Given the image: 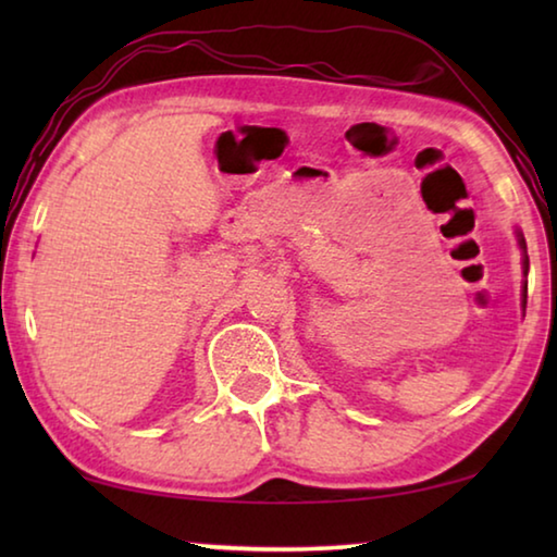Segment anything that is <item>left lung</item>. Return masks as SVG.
<instances>
[{
	"label": "left lung",
	"mask_w": 557,
	"mask_h": 557,
	"mask_svg": "<svg viewBox=\"0 0 557 557\" xmlns=\"http://www.w3.org/2000/svg\"><path fill=\"white\" fill-rule=\"evenodd\" d=\"M518 243H521V248L525 250V240H523V235H518ZM523 270L528 272V256L523 258ZM525 292H528V285H523V307H525Z\"/></svg>",
	"instance_id": "left-lung-1"
}]
</instances>
